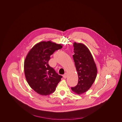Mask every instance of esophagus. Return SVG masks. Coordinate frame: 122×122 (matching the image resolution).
<instances>
[{
  "mask_svg": "<svg viewBox=\"0 0 122 122\" xmlns=\"http://www.w3.org/2000/svg\"><path fill=\"white\" fill-rule=\"evenodd\" d=\"M68 77V74L67 73H65L64 74V75H63V77H64V78H66L67 77Z\"/></svg>",
  "mask_w": 122,
  "mask_h": 122,
  "instance_id": "esophagus-1",
  "label": "esophagus"
}]
</instances>
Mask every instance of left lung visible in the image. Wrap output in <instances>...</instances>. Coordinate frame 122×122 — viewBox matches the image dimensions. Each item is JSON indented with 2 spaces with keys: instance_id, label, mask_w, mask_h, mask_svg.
<instances>
[{
  "instance_id": "8db88e82",
  "label": "left lung",
  "mask_w": 122,
  "mask_h": 122,
  "mask_svg": "<svg viewBox=\"0 0 122 122\" xmlns=\"http://www.w3.org/2000/svg\"><path fill=\"white\" fill-rule=\"evenodd\" d=\"M73 59L78 76V84L71 87L78 95L85 93L91 87L97 75V68L92 55L87 46L81 43H74Z\"/></svg>"
}]
</instances>
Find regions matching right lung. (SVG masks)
I'll use <instances>...</instances> for the list:
<instances>
[{
	"instance_id": "add662e5",
	"label": "right lung",
	"mask_w": 122,
	"mask_h": 122,
	"mask_svg": "<svg viewBox=\"0 0 122 122\" xmlns=\"http://www.w3.org/2000/svg\"><path fill=\"white\" fill-rule=\"evenodd\" d=\"M61 44L41 41L30 50L24 62V72L29 86L36 93L46 96L53 93L62 76L48 64L50 56L60 49Z\"/></svg>"
}]
</instances>
